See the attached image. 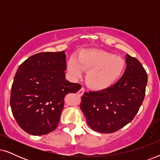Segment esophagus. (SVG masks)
Listing matches in <instances>:
<instances>
[{
	"label": "esophagus",
	"mask_w": 160,
	"mask_h": 160,
	"mask_svg": "<svg viewBox=\"0 0 160 160\" xmlns=\"http://www.w3.org/2000/svg\"><path fill=\"white\" fill-rule=\"evenodd\" d=\"M84 91H85L84 89L82 87V88H81V89H79V91L78 92V95H82L84 93Z\"/></svg>",
	"instance_id": "34e87169"
}]
</instances>
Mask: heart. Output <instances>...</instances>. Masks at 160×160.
<instances>
[{
    "mask_svg": "<svg viewBox=\"0 0 160 160\" xmlns=\"http://www.w3.org/2000/svg\"><path fill=\"white\" fill-rule=\"evenodd\" d=\"M68 71L73 78H82L87 71L86 82L94 89L102 90L115 84L125 68V61L110 52L96 49L80 52L78 58L68 61Z\"/></svg>",
    "mask_w": 160,
    "mask_h": 160,
    "instance_id": "obj_1",
    "label": "heart"
}]
</instances>
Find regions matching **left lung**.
I'll use <instances>...</instances> for the list:
<instances>
[{
	"mask_svg": "<svg viewBox=\"0 0 160 160\" xmlns=\"http://www.w3.org/2000/svg\"><path fill=\"white\" fill-rule=\"evenodd\" d=\"M122 78L108 88L84 92L81 109L93 130L112 133L134 119L145 97L148 76L136 58L127 54Z\"/></svg>",
	"mask_w": 160,
	"mask_h": 160,
	"instance_id": "8db88e82",
	"label": "left lung"
}]
</instances>
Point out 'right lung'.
I'll return each mask as SVG.
<instances>
[{"mask_svg":"<svg viewBox=\"0 0 160 160\" xmlns=\"http://www.w3.org/2000/svg\"><path fill=\"white\" fill-rule=\"evenodd\" d=\"M65 52H41L19 65L11 89L10 105L26 132L42 135L55 130L68 93L82 88L65 79Z\"/></svg>","mask_w":160,"mask_h":160,"instance_id":"1","label":"right lung"}]
</instances>
